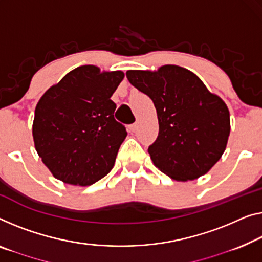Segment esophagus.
Returning a JSON list of instances; mask_svg holds the SVG:
<instances>
[{
    "label": "esophagus",
    "instance_id": "34e87169",
    "mask_svg": "<svg viewBox=\"0 0 262 262\" xmlns=\"http://www.w3.org/2000/svg\"><path fill=\"white\" fill-rule=\"evenodd\" d=\"M128 130H129V133H135L136 130H138V123L130 124V126L128 127Z\"/></svg>",
    "mask_w": 262,
    "mask_h": 262
}]
</instances>
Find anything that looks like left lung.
<instances>
[{
    "label": "left lung",
    "mask_w": 262,
    "mask_h": 262,
    "mask_svg": "<svg viewBox=\"0 0 262 262\" xmlns=\"http://www.w3.org/2000/svg\"><path fill=\"white\" fill-rule=\"evenodd\" d=\"M127 79L153 101L159 135L148 148L158 168L178 181L205 175L220 160L231 132L226 103L179 66L128 70Z\"/></svg>",
    "instance_id": "obj_1"
}]
</instances>
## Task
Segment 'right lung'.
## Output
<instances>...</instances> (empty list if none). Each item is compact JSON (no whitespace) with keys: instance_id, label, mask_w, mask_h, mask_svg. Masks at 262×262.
Masks as SVG:
<instances>
[{"instance_id":"obj_1","label":"right lung","mask_w":262,"mask_h":262,"mask_svg":"<svg viewBox=\"0 0 262 262\" xmlns=\"http://www.w3.org/2000/svg\"><path fill=\"white\" fill-rule=\"evenodd\" d=\"M124 74L100 73L81 66L45 93L35 108V148L54 177L70 185L89 186L114 166L127 136L114 119L111 100Z\"/></svg>"}]
</instances>
